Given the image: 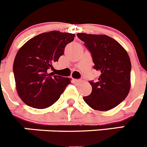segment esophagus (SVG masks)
I'll list each match as a JSON object with an SVG mask.
<instances>
[{
  "instance_id": "1",
  "label": "esophagus",
  "mask_w": 147,
  "mask_h": 147,
  "mask_svg": "<svg viewBox=\"0 0 147 147\" xmlns=\"http://www.w3.org/2000/svg\"><path fill=\"white\" fill-rule=\"evenodd\" d=\"M73 82H74V83H75V84H80V83H81L82 80H73Z\"/></svg>"
}]
</instances>
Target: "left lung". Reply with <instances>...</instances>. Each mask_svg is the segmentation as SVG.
I'll list each match as a JSON object with an SVG mask.
<instances>
[{"instance_id":"obj_1","label":"left lung","mask_w":147,"mask_h":147,"mask_svg":"<svg viewBox=\"0 0 147 147\" xmlns=\"http://www.w3.org/2000/svg\"><path fill=\"white\" fill-rule=\"evenodd\" d=\"M90 51L93 68L100 73L96 82H90L91 93L83 99L93 110L107 111L123 102L130 90L131 62L127 51L105 34L78 33Z\"/></svg>"}]
</instances>
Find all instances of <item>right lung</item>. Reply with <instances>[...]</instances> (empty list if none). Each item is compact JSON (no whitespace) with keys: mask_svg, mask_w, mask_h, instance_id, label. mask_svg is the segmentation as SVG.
<instances>
[{"mask_svg":"<svg viewBox=\"0 0 147 147\" xmlns=\"http://www.w3.org/2000/svg\"><path fill=\"white\" fill-rule=\"evenodd\" d=\"M74 34L51 31L28 40L15 56L13 71L17 92L26 105L45 109L59 98L71 79L49 73L64 54L65 45Z\"/></svg>","mask_w":147,"mask_h":147,"instance_id":"add662e5","label":"right lung"}]
</instances>
